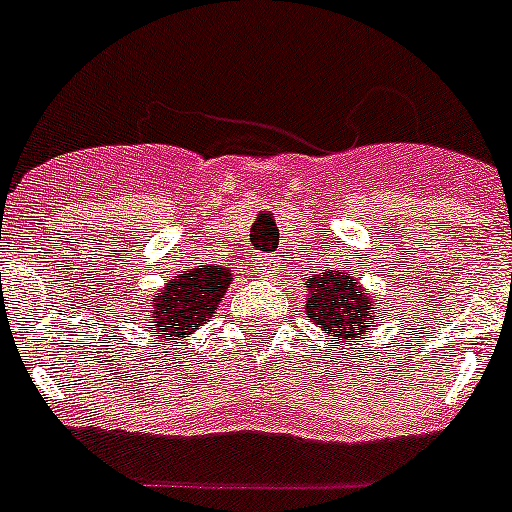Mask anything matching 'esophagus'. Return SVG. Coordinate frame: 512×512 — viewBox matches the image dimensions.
Wrapping results in <instances>:
<instances>
[{"label": "esophagus", "instance_id": "34e87169", "mask_svg": "<svg viewBox=\"0 0 512 512\" xmlns=\"http://www.w3.org/2000/svg\"><path fill=\"white\" fill-rule=\"evenodd\" d=\"M277 266H279L277 256H266V259L256 261V269H259V274H264V277H274V274H277Z\"/></svg>", "mask_w": 512, "mask_h": 512}]
</instances>
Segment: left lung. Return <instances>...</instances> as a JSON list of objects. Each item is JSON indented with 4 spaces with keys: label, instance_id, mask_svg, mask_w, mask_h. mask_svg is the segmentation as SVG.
I'll use <instances>...</instances> for the list:
<instances>
[{
    "label": "left lung",
    "instance_id": "8db88e82",
    "mask_svg": "<svg viewBox=\"0 0 512 512\" xmlns=\"http://www.w3.org/2000/svg\"><path fill=\"white\" fill-rule=\"evenodd\" d=\"M310 292L305 297V318L318 328L328 330L343 343H356L364 333H369L374 318L372 295H366L359 279L348 271H323L307 279Z\"/></svg>",
    "mask_w": 512,
    "mask_h": 512
}]
</instances>
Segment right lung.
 I'll use <instances>...</instances> for the list:
<instances>
[{"label":"right lung","instance_id":"add662e5","mask_svg":"<svg viewBox=\"0 0 512 512\" xmlns=\"http://www.w3.org/2000/svg\"><path fill=\"white\" fill-rule=\"evenodd\" d=\"M233 282V274L225 266H197L169 279L161 292L148 302L151 333L174 343L205 325L215 315L220 297Z\"/></svg>","mask_w":512,"mask_h":512}]
</instances>
